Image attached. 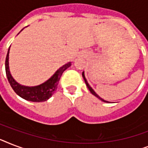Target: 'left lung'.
I'll list each match as a JSON object with an SVG mask.
<instances>
[{
	"instance_id": "8db88e82",
	"label": "left lung",
	"mask_w": 148,
	"mask_h": 148,
	"mask_svg": "<svg viewBox=\"0 0 148 148\" xmlns=\"http://www.w3.org/2000/svg\"><path fill=\"white\" fill-rule=\"evenodd\" d=\"M82 76H83V78H84V81H85L86 85H87V87H88V89H89V90H90V93H91V94H92L93 95H95V97H97V98H98V99H100L101 101H103V102H106V103H109L108 101H105V100H103V99H102V98H101V97H99L98 95H97V94H96V92H95V90H93L92 88H91V87H90V86L89 85V84H88V81H87V79H86V77H85V75H84V72H83V73H82Z\"/></svg>"
}]
</instances>
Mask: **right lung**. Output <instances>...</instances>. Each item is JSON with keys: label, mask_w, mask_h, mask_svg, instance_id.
Masks as SVG:
<instances>
[{"label": "right lung", "mask_w": 148, "mask_h": 148, "mask_svg": "<svg viewBox=\"0 0 148 148\" xmlns=\"http://www.w3.org/2000/svg\"><path fill=\"white\" fill-rule=\"evenodd\" d=\"M23 30L24 28L22 29L21 31ZM9 52H10V47L8 49L5 60L6 75H7L8 81L11 88H13V90H14V92L18 96L24 100L32 101V102H43V101H47L57 90L58 83H59L63 72L68 67H71V62H68L66 64L63 65L62 67H60L47 81L41 84L33 86V87L21 85L15 81L10 74V68H9Z\"/></svg>", "instance_id": "1"}]
</instances>
